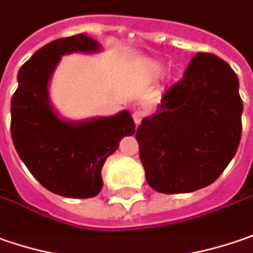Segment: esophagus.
<instances>
[{"mask_svg":"<svg viewBox=\"0 0 253 253\" xmlns=\"http://www.w3.org/2000/svg\"><path fill=\"white\" fill-rule=\"evenodd\" d=\"M144 116H146V113H144L143 110H136V112L133 113V120H134V123H136L137 126L141 123V120H143Z\"/></svg>","mask_w":253,"mask_h":253,"instance_id":"obj_1","label":"esophagus"}]
</instances>
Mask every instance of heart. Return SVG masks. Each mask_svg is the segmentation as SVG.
<instances>
[{"label": "heart", "mask_w": 253, "mask_h": 253, "mask_svg": "<svg viewBox=\"0 0 253 253\" xmlns=\"http://www.w3.org/2000/svg\"><path fill=\"white\" fill-rule=\"evenodd\" d=\"M164 71H166V68H164V65L160 63V62L150 63L147 68L148 75H150L151 78H159V76H161V75L164 73Z\"/></svg>", "instance_id": "heart-1"}]
</instances>
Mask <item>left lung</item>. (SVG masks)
<instances>
[{
	"label": "left lung",
	"instance_id": "obj_1",
	"mask_svg": "<svg viewBox=\"0 0 253 253\" xmlns=\"http://www.w3.org/2000/svg\"><path fill=\"white\" fill-rule=\"evenodd\" d=\"M242 110L235 72L212 53H197L136 130L148 185L182 194L212 184L238 150Z\"/></svg>",
	"mask_w": 253,
	"mask_h": 253
}]
</instances>
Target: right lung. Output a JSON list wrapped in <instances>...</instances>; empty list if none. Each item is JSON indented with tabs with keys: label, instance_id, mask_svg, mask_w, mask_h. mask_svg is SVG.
<instances>
[{
	"label": "right lung",
	"instance_id": "obj_1",
	"mask_svg": "<svg viewBox=\"0 0 253 253\" xmlns=\"http://www.w3.org/2000/svg\"><path fill=\"white\" fill-rule=\"evenodd\" d=\"M102 49L86 34L52 41L22 65L11 99V136L19 159L46 190L66 198L96 197L106 159L136 131L128 110L76 122L62 117L50 102V79L62 56Z\"/></svg>",
	"mask_w": 253,
	"mask_h": 253
}]
</instances>
